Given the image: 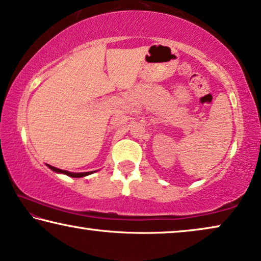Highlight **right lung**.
I'll use <instances>...</instances> for the list:
<instances>
[{
    "instance_id": "obj_1",
    "label": "right lung",
    "mask_w": 261,
    "mask_h": 261,
    "mask_svg": "<svg viewBox=\"0 0 261 261\" xmlns=\"http://www.w3.org/2000/svg\"><path fill=\"white\" fill-rule=\"evenodd\" d=\"M47 166H48V168H49V169H52L53 171H56V172H60V174H65V175L71 176V177H75V178H78V177H84V176H87V175L92 174V172H93V171H90V172H69V171L61 170V169H58V168H56V167L49 166V164H47Z\"/></svg>"
}]
</instances>
